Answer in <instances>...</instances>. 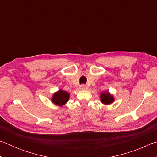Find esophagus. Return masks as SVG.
<instances>
[{
  "instance_id": "34e87169",
  "label": "esophagus",
  "mask_w": 157,
  "mask_h": 157,
  "mask_svg": "<svg viewBox=\"0 0 157 157\" xmlns=\"http://www.w3.org/2000/svg\"><path fill=\"white\" fill-rule=\"evenodd\" d=\"M79 89H80L81 90H86L87 89H88V86L85 84H82V85H80V86H79Z\"/></svg>"
}]
</instances>
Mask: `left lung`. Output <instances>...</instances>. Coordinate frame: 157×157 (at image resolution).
I'll list each match as a JSON object with an SVG mask.
<instances>
[{"instance_id":"obj_1","label":"left lung","mask_w":157,"mask_h":157,"mask_svg":"<svg viewBox=\"0 0 157 157\" xmlns=\"http://www.w3.org/2000/svg\"><path fill=\"white\" fill-rule=\"evenodd\" d=\"M101 102L105 105H109L113 102L114 100L113 97L109 92H103L100 95Z\"/></svg>"}]
</instances>
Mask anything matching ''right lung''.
<instances>
[{"label":"right lung","instance_id":"right-lung-1","mask_svg":"<svg viewBox=\"0 0 157 157\" xmlns=\"http://www.w3.org/2000/svg\"><path fill=\"white\" fill-rule=\"evenodd\" d=\"M69 98V94L62 90H59V91L55 93L52 98V102L58 106H62L68 102Z\"/></svg>","mask_w":157,"mask_h":157}]
</instances>
